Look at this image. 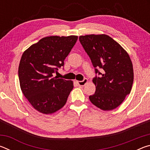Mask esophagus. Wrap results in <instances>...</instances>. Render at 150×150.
Here are the masks:
<instances>
[{
    "mask_svg": "<svg viewBox=\"0 0 150 150\" xmlns=\"http://www.w3.org/2000/svg\"><path fill=\"white\" fill-rule=\"evenodd\" d=\"M88 80L87 79H84V80L83 81H77V83H78V85L79 86H84L87 83H88Z\"/></svg>",
    "mask_w": 150,
    "mask_h": 150,
    "instance_id": "esophagus-1",
    "label": "esophagus"
}]
</instances>
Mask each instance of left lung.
<instances>
[{"mask_svg":"<svg viewBox=\"0 0 150 150\" xmlns=\"http://www.w3.org/2000/svg\"><path fill=\"white\" fill-rule=\"evenodd\" d=\"M79 41L94 67L103 69L100 77L93 79L96 91L89 96L94 105L111 110L122 103L130 93L134 81L133 65L128 53L117 42L106 34L81 35Z\"/></svg>","mask_w":150,"mask_h":150,"instance_id":"1","label":"left lung"}]
</instances>
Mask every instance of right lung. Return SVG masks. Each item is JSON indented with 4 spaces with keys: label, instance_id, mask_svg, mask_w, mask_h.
I'll return each instance as SVG.
<instances>
[{
    "label": "right lung",
    "instance_id": "right-lung-1",
    "mask_svg": "<svg viewBox=\"0 0 150 150\" xmlns=\"http://www.w3.org/2000/svg\"><path fill=\"white\" fill-rule=\"evenodd\" d=\"M77 39V35L45 37L22 54L18 67L20 88L40 112L51 115L67 102L73 81L53 77V73L64 65Z\"/></svg>",
    "mask_w": 150,
    "mask_h": 150
}]
</instances>
